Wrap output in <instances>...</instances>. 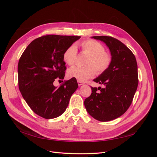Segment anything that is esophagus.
<instances>
[{"mask_svg": "<svg viewBox=\"0 0 157 157\" xmlns=\"http://www.w3.org/2000/svg\"><path fill=\"white\" fill-rule=\"evenodd\" d=\"M77 82H78V86H82V85L84 84V82H81V81H78Z\"/></svg>", "mask_w": 157, "mask_h": 157, "instance_id": "34e87169", "label": "esophagus"}]
</instances>
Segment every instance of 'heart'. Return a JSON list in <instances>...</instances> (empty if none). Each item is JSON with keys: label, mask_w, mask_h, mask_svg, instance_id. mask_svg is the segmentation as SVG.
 Segmentation results:
<instances>
[{"label": "heart", "mask_w": 157, "mask_h": 157, "mask_svg": "<svg viewBox=\"0 0 157 157\" xmlns=\"http://www.w3.org/2000/svg\"><path fill=\"white\" fill-rule=\"evenodd\" d=\"M80 47L84 53L89 55L85 61L86 66H74L67 71L70 78H74L78 81L84 82L92 78L96 74L101 75L109 69L112 61L111 56L105 52L104 46L96 40L88 39L80 44ZM77 56V49L75 45H71L66 49L63 54L65 62L69 65L75 63Z\"/></svg>", "instance_id": "heart-1"}]
</instances>
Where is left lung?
I'll list each match as a JSON object with an SVG mask.
<instances>
[{
	"mask_svg": "<svg viewBox=\"0 0 157 157\" xmlns=\"http://www.w3.org/2000/svg\"><path fill=\"white\" fill-rule=\"evenodd\" d=\"M92 38L107 46L112 61L105 72L94 80L105 88L91 87L92 93L84 106L95 119L107 122L122 115L130 106L138 85L137 65L134 54L120 40L108 36Z\"/></svg>",
	"mask_w": 157,
	"mask_h": 157,
	"instance_id": "1",
	"label": "left lung"
}]
</instances>
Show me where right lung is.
<instances>
[{"instance_id":"right-lung-1","label":"right lung","mask_w":157,"mask_h":157,"mask_svg":"<svg viewBox=\"0 0 157 157\" xmlns=\"http://www.w3.org/2000/svg\"><path fill=\"white\" fill-rule=\"evenodd\" d=\"M79 36L49 35L33 40L19 60V89L32 111L46 119L54 118L65 111L72 94L78 88L74 78L56 87L66 70L63 54Z\"/></svg>"}]
</instances>
